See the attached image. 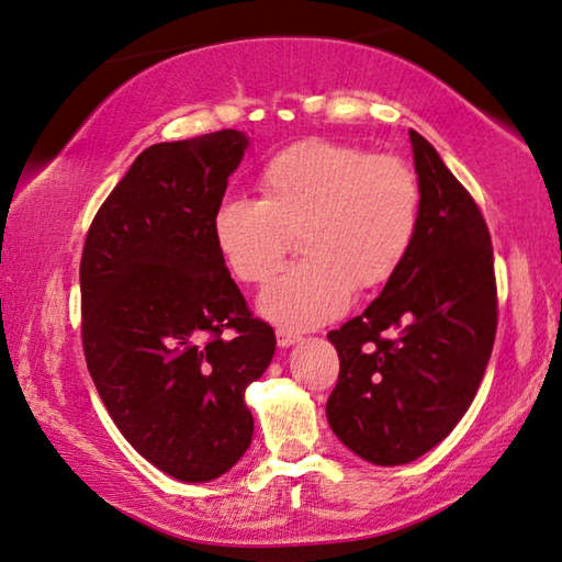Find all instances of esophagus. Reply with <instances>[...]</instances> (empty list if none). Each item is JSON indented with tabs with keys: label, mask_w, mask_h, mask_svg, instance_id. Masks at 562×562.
I'll return each instance as SVG.
<instances>
[{
	"label": "esophagus",
	"mask_w": 562,
	"mask_h": 562,
	"mask_svg": "<svg viewBox=\"0 0 562 562\" xmlns=\"http://www.w3.org/2000/svg\"><path fill=\"white\" fill-rule=\"evenodd\" d=\"M274 336H278V346L280 348H290V346L300 344V340H302V336L290 331V328H278V331H274Z\"/></svg>",
	"instance_id": "obj_1"
}]
</instances>
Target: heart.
<instances>
[{
    "mask_svg": "<svg viewBox=\"0 0 562 562\" xmlns=\"http://www.w3.org/2000/svg\"><path fill=\"white\" fill-rule=\"evenodd\" d=\"M260 200L228 196L212 216L216 250L234 278L268 282L300 234L306 258L260 294L258 310L294 331L344 314L356 290L392 280L422 222V187L400 158L306 138L262 165Z\"/></svg>",
    "mask_w": 562,
    "mask_h": 562,
    "instance_id": "obj_1",
    "label": "heart"
}]
</instances>
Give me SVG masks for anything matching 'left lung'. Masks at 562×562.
I'll return each instance as SVG.
<instances>
[{"instance_id": "obj_1", "label": "left lung", "mask_w": 562, "mask_h": 562, "mask_svg": "<svg viewBox=\"0 0 562 562\" xmlns=\"http://www.w3.org/2000/svg\"><path fill=\"white\" fill-rule=\"evenodd\" d=\"M422 187L412 252L375 302L328 340L338 382L326 416L372 465H406L453 431L477 394L497 334L492 240L475 200L409 131Z\"/></svg>"}]
</instances>
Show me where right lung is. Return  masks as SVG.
<instances>
[{
    "instance_id": "right-lung-1",
    "label": "right lung",
    "mask_w": 562,
    "mask_h": 562,
    "mask_svg": "<svg viewBox=\"0 0 562 562\" xmlns=\"http://www.w3.org/2000/svg\"><path fill=\"white\" fill-rule=\"evenodd\" d=\"M250 138L224 128L140 153L99 209L80 262L82 346L126 441L180 482L246 453V390L274 331L252 318L216 250L212 216Z\"/></svg>"
}]
</instances>
